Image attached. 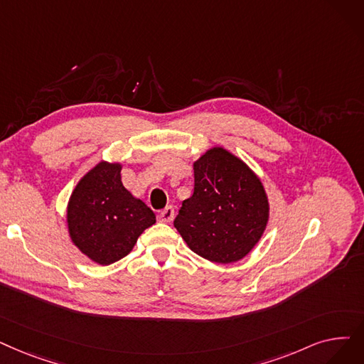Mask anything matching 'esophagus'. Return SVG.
I'll return each instance as SVG.
<instances>
[{
  "instance_id": "1",
  "label": "esophagus",
  "mask_w": 364,
  "mask_h": 364,
  "mask_svg": "<svg viewBox=\"0 0 364 364\" xmlns=\"http://www.w3.org/2000/svg\"><path fill=\"white\" fill-rule=\"evenodd\" d=\"M173 208L172 207H166L164 211H161L159 214V220L162 221V223H171V221L173 220Z\"/></svg>"
}]
</instances>
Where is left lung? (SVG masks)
<instances>
[{"instance_id": "obj_1", "label": "left lung", "mask_w": 364, "mask_h": 364, "mask_svg": "<svg viewBox=\"0 0 364 364\" xmlns=\"http://www.w3.org/2000/svg\"><path fill=\"white\" fill-rule=\"evenodd\" d=\"M193 195L183 200L173 226L193 252L229 264L256 247L269 221L263 183L242 159L221 146L193 162Z\"/></svg>"}]
</instances>
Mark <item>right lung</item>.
Listing matches in <instances>:
<instances>
[{"mask_svg": "<svg viewBox=\"0 0 364 364\" xmlns=\"http://www.w3.org/2000/svg\"><path fill=\"white\" fill-rule=\"evenodd\" d=\"M122 164L101 161L74 187L67 205L71 242L101 266L129 255L154 213L122 183Z\"/></svg>", "mask_w": 364, "mask_h": 364, "instance_id": "add662e5", "label": "right lung"}]
</instances>
